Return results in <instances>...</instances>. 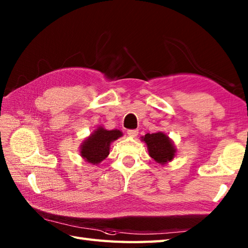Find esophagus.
<instances>
[{"label":"esophagus","mask_w":248,"mask_h":248,"mask_svg":"<svg viewBox=\"0 0 248 248\" xmlns=\"http://www.w3.org/2000/svg\"><path fill=\"white\" fill-rule=\"evenodd\" d=\"M127 133L129 136H131V138H136L139 134V131L138 130H128Z\"/></svg>","instance_id":"obj_1"}]
</instances>
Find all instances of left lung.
I'll return each instance as SVG.
<instances>
[{"label": "left lung", "mask_w": 248, "mask_h": 248, "mask_svg": "<svg viewBox=\"0 0 248 248\" xmlns=\"http://www.w3.org/2000/svg\"><path fill=\"white\" fill-rule=\"evenodd\" d=\"M140 139L147 145L149 155L159 164L166 165L176 156V146L164 132L147 133Z\"/></svg>", "instance_id": "left-lung-1"}]
</instances>
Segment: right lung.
<instances>
[{
    "mask_svg": "<svg viewBox=\"0 0 248 248\" xmlns=\"http://www.w3.org/2000/svg\"><path fill=\"white\" fill-rule=\"evenodd\" d=\"M121 136L123 132L120 130H107L100 125L83 140L80 146V155L89 164L99 165L109 155L110 144Z\"/></svg>",
    "mask_w": 248,
    "mask_h": 248,
    "instance_id": "add662e5",
    "label": "right lung"
}]
</instances>
